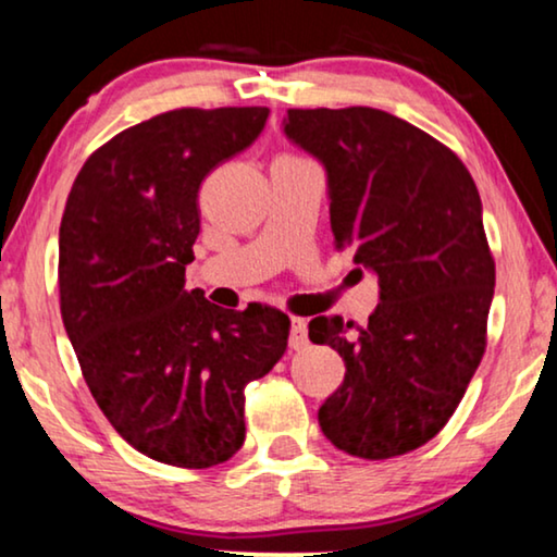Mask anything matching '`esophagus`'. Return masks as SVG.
Instances as JSON below:
<instances>
[{"mask_svg":"<svg viewBox=\"0 0 557 557\" xmlns=\"http://www.w3.org/2000/svg\"><path fill=\"white\" fill-rule=\"evenodd\" d=\"M309 342V330H307V319L294 317L292 319V337H288V345L294 349H301Z\"/></svg>","mask_w":557,"mask_h":557,"instance_id":"34e87169","label":"esophagus"}]
</instances>
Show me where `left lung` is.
<instances>
[{
	"label": "left lung",
	"mask_w": 557,
	"mask_h": 557,
	"mask_svg": "<svg viewBox=\"0 0 557 557\" xmlns=\"http://www.w3.org/2000/svg\"><path fill=\"white\" fill-rule=\"evenodd\" d=\"M284 134L324 164L334 246L380 284L368 326L309 322L347 368L319 425L349 456L408 454L448 423L484 357L494 258L479 189L451 149L380 109H288Z\"/></svg>",
	"instance_id": "1"
}]
</instances>
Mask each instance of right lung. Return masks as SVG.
Here are the masks:
<instances>
[{
    "mask_svg": "<svg viewBox=\"0 0 557 557\" xmlns=\"http://www.w3.org/2000/svg\"><path fill=\"white\" fill-rule=\"evenodd\" d=\"M269 109H177L86 159L60 223V314L98 408L126 444L210 469L246 441V385L286 352L288 317L185 288L202 180L248 149Z\"/></svg>",
    "mask_w": 557,
    "mask_h": 557,
    "instance_id": "obj_1",
    "label": "right lung"
}]
</instances>
